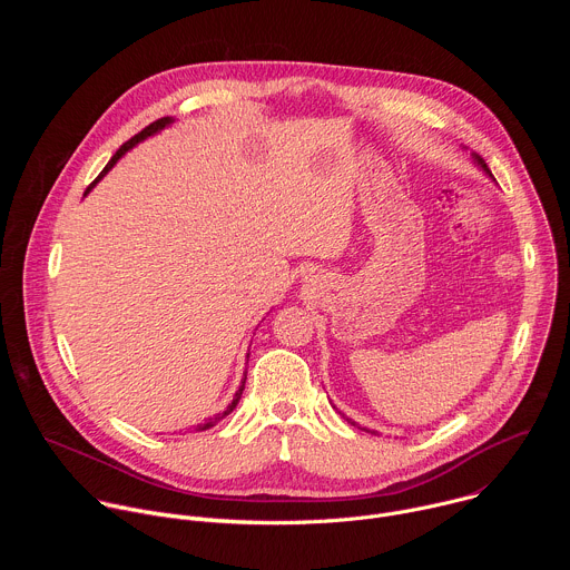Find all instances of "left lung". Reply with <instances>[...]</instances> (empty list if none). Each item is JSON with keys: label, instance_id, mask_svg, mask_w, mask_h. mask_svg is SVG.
Instances as JSON below:
<instances>
[{"label": "left lung", "instance_id": "left-lung-1", "mask_svg": "<svg viewBox=\"0 0 570 570\" xmlns=\"http://www.w3.org/2000/svg\"><path fill=\"white\" fill-rule=\"evenodd\" d=\"M473 161H475V165H478V167H480V169H482V171H484V174H487V176H490V178H492V180H494V176H492V171H490V167H487V165H484V159H482V157H480V155H475V153H473ZM352 424H354V422H352ZM370 433H376V431H370Z\"/></svg>", "mask_w": 570, "mask_h": 570}]
</instances>
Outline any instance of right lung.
<instances>
[{
	"label": "right lung",
	"mask_w": 570,
	"mask_h": 570,
	"mask_svg": "<svg viewBox=\"0 0 570 570\" xmlns=\"http://www.w3.org/2000/svg\"><path fill=\"white\" fill-rule=\"evenodd\" d=\"M171 124H174V117H161V119H157V121L148 124V126H146L141 132H137L135 137H130V139H128V141H126V144H124V146H121V148H119V150H117V153L110 157V161H108V165H106V169H104V171L97 176V180H95V183H92V185L86 189V196H88V194L95 189V185H97V183H99V180H101V178H104V176H106V174H108V171H110V169L117 165L119 157H121L126 150H130L132 146H137V144H139V141H144L146 137H150V135H155V132H159V130H165V128H167V126H171ZM243 385H246V379L240 381V387L236 390V394H234V399H232V403L227 405V409H225L223 413H218V415H214V417L205 420L203 424H198V426H196V431H207V429L216 426V424H218L223 417H227V415H229V413L236 409V403H238V399H240V394H243Z\"/></svg>",
	"instance_id": "obj_1"
}]
</instances>
